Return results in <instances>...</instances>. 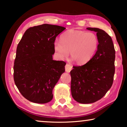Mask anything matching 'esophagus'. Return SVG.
<instances>
[{
    "label": "esophagus",
    "instance_id": "1",
    "mask_svg": "<svg viewBox=\"0 0 127 127\" xmlns=\"http://www.w3.org/2000/svg\"><path fill=\"white\" fill-rule=\"evenodd\" d=\"M65 69L66 72L69 73L72 69V66L69 64H66L65 66Z\"/></svg>",
    "mask_w": 127,
    "mask_h": 127
}]
</instances>
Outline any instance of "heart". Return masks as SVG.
Returning a JSON list of instances; mask_svg holds the SVG:
<instances>
[{"mask_svg":"<svg viewBox=\"0 0 127 127\" xmlns=\"http://www.w3.org/2000/svg\"><path fill=\"white\" fill-rule=\"evenodd\" d=\"M98 38L93 32L70 30L53 45L57 57L63 60L70 56L78 64H84L92 59L97 50Z\"/></svg>","mask_w":127,"mask_h":127,"instance_id":"b5f03b06","label":"heart"}]
</instances>
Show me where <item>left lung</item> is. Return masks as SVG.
<instances>
[{"label": "left lung", "mask_w": 127, "mask_h": 127, "mask_svg": "<svg viewBox=\"0 0 127 127\" xmlns=\"http://www.w3.org/2000/svg\"><path fill=\"white\" fill-rule=\"evenodd\" d=\"M87 29L96 32L99 43L90 61L73 66L70 71L72 97L81 104H91L104 97L113 85L115 73V51L111 37L98 28Z\"/></svg>", "instance_id": "obj_1"}]
</instances>
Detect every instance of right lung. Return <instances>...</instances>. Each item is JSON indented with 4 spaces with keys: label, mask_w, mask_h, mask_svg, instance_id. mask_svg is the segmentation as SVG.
Returning a JSON list of instances; mask_svg holds the SVG:
<instances>
[{
    "label": "right lung",
    "mask_w": 127,
    "mask_h": 127,
    "mask_svg": "<svg viewBox=\"0 0 127 127\" xmlns=\"http://www.w3.org/2000/svg\"><path fill=\"white\" fill-rule=\"evenodd\" d=\"M65 29L43 24L27 29L18 44L14 64V81L27 100L45 104L53 99V90L66 63L53 59L57 36Z\"/></svg>",
    "instance_id": "1"
}]
</instances>
